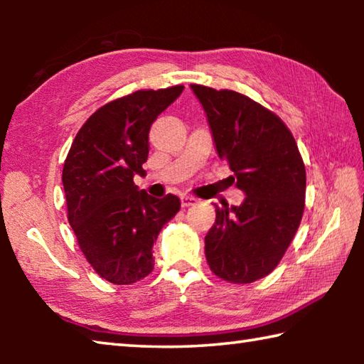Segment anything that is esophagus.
<instances>
[{
	"label": "esophagus",
	"mask_w": 364,
	"mask_h": 364,
	"mask_svg": "<svg viewBox=\"0 0 364 364\" xmlns=\"http://www.w3.org/2000/svg\"><path fill=\"white\" fill-rule=\"evenodd\" d=\"M199 204V199L197 197H193V196H181V205L183 207H191V205H196Z\"/></svg>",
	"instance_id": "obj_1"
}]
</instances>
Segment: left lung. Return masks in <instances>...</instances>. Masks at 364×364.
I'll list each match as a JSON object with an SVG mask.
<instances>
[{
    "label": "left lung",
    "mask_w": 364,
    "mask_h": 364,
    "mask_svg": "<svg viewBox=\"0 0 364 364\" xmlns=\"http://www.w3.org/2000/svg\"><path fill=\"white\" fill-rule=\"evenodd\" d=\"M204 107L218 157L244 191L239 207L215 205L205 236L207 263L218 278L249 284L273 271L299 230L305 208V165L278 115L231 90L191 85Z\"/></svg>",
    "instance_id": "left-lung-1"
}]
</instances>
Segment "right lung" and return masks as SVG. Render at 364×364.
Segmentation results:
<instances>
[{
	"mask_svg": "<svg viewBox=\"0 0 364 364\" xmlns=\"http://www.w3.org/2000/svg\"><path fill=\"white\" fill-rule=\"evenodd\" d=\"M184 90H139L104 104L80 128L67 154V218L86 260L112 284H133L154 269L152 247L180 199L151 197L133 183L144 175L154 120Z\"/></svg>",
	"mask_w": 364,
	"mask_h": 364,
	"instance_id": "obj_1",
	"label": "right lung"
}]
</instances>
